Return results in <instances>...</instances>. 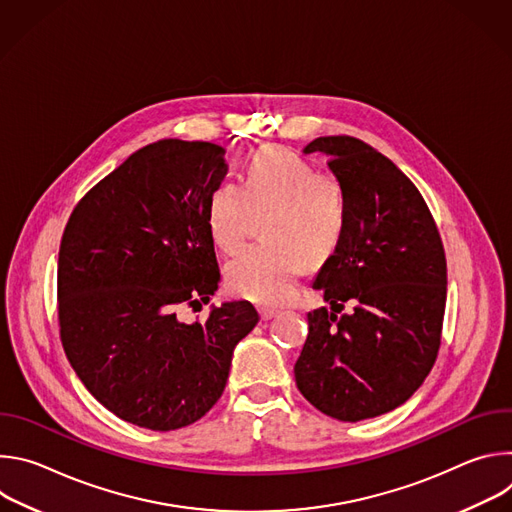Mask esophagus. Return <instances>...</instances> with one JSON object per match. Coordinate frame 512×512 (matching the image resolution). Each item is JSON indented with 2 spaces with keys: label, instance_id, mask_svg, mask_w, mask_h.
Returning a JSON list of instances; mask_svg holds the SVG:
<instances>
[{
  "label": "esophagus",
  "instance_id": "obj_1",
  "mask_svg": "<svg viewBox=\"0 0 512 512\" xmlns=\"http://www.w3.org/2000/svg\"><path fill=\"white\" fill-rule=\"evenodd\" d=\"M259 314H261L263 320H271V318H275L279 312L273 310V308H265V306H263V308H259Z\"/></svg>",
  "mask_w": 512,
  "mask_h": 512
}]
</instances>
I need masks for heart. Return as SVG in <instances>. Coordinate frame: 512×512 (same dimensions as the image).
<instances>
[{
  "label": "heart",
  "mask_w": 512,
  "mask_h": 512,
  "mask_svg": "<svg viewBox=\"0 0 512 512\" xmlns=\"http://www.w3.org/2000/svg\"><path fill=\"white\" fill-rule=\"evenodd\" d=\"M257 216H265L267 243L245 249L227 267L233 294L275 306L296 291L306 265L334 255L346 223L348 200L342 182L285 148L255 152L243 184L221 182L206 202V229L223 253H237Z\"/></svg>",
  "instance_id": "1"
}]
</instances>
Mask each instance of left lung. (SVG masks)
<instances>
[{"label":"left lung","mask_w":512,"mask_h":512,"mask_svg":"<svg viewBox=\"0 0 512 512\" xmlns=\"http://www.w3.org/2000/svg\"><path fill=\"white\" fill-rule=\"evenodd\" d=\"M348 200L344 237L314 279L332 310L308 314L294 373L322 413L360 421L403 405L425 381L442 342L448 267L433 216L415 184L369 143L318 137ZM355 302L340 315L343 302Z\"/></svg>","instance_id":"8db88e82"}]
</instances>
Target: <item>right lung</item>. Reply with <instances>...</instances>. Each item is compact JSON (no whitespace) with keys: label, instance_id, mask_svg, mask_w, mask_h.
<instances>
[{"label":"right lung","instance_id":"obj_1","mask_svg":"<svg viewBox=\"0 0 512 512\" xmlns=\"http://www.w3.org/2000/svg\"><path fill=\"white\" fill-rule=\"evenodd\" d=\"M210 141L160 139L131 154L72 210L58 251V324L89 393L133 425L172 431L221 399L233 350L259 322L227 302L180 322L221 281L206 202L227 174Z\"/></svg>","mask_w":512,"mask_h":512}]
</instances>
